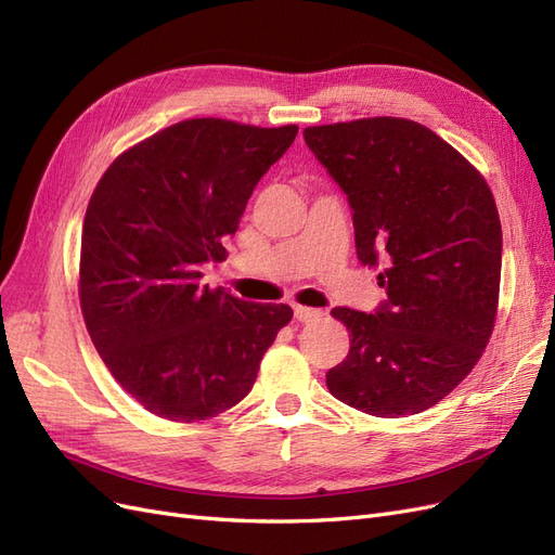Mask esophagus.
<instances>
[{"label":"esophagus","instance_id":"34e87169","mask_svg":"<svg viewBox=\"0 0 555 555\" xmlns=\"http://www.w3.org/2000/svg\"><path fill=\"white\" fill-rule=\"evenodd\" d=\"M294 314H296V319L298 322H317V319H322V310H317V308H304V306H296L294 308Z\"/></svg>","mask_w":555,"mask_h":555}]
</instances>
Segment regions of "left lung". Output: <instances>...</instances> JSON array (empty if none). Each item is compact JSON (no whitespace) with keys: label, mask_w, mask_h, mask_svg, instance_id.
Segmentation results:
<instances>
[{"label":"left lung","mask_w":555,"mask_h":555,"mask_svg":"<svg viewBox=\"0 0 555 555\" xmlns=\"http://www.w3.org/2000/svg\"><path fill=\"white\" fill-rule=\"evenodd\" d=\"M345 190L357 255L384 271L375 314L333 308L349 331L328 391L373 416L418 414L481 359L498 317L502 227L489 182L456 147L405 117L304 129Z\"/></svg>","instance_id":"obj_1"}]
</instances>
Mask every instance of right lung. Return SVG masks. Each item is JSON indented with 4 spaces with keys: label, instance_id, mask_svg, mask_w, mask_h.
<instances>
[{
    "label": "right lung",
    "instance_id": "obj_1",
    "mask_svg": "<svg viewBox=\"0 0 555 555\" xmlns=\"http://www.w3.org/2000/svg\"><path fill=\"white\" fill-rule=\"evenodd\" d=\"M296 125L192 117L127 147L96 182L80 238L78 298L115 382L155 416L194 424L238 405L266 349L292 322L201 284L224 261L255 184Z\"/></svg>",
    "mask_w": 555,
    "mask_h": 555
}]
</instances>
